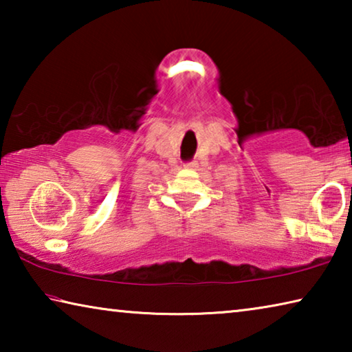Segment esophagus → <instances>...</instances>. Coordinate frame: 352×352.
I'll use <instances>...</instances> for the list:
<instances>
[{"mask_svg": "<svg viewBox=\"0 0 352 352\" xmlns=\"http://www.w3.org/2000/svg\"><path fill=\"white\" fill-rule=\"evenodd\" d=\"M184 166H186V168H195V166H197V163H195V162H188V163H184Z\"/></svg>", "mask_w": 352, "mask_h": 352, "instance_id": "obj_1", "label": "esophagus"}]
</instances>
